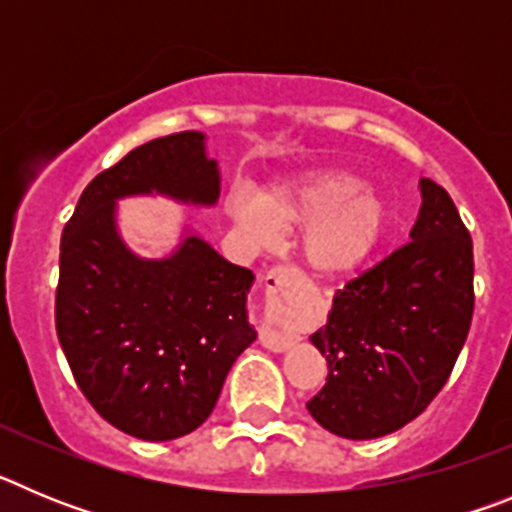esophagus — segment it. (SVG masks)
<instances>
[{
	"instance_id": "esophagus-1",
	"label": "esophagus",
	"mask_w": 512,
	"mask_h": 512,
	"mask_svg": "<svg viewBox=\"0 0 512 512\" xmlns=\"http://www.w3.org/2000/svg\"><path fill=\"white\" fill-rule=\"evenodd\" d=\"M289 279H292V269H287V266H274V269H269L264 274L266 292H277V289L282 287L284 282H289ZM261 346L282 354V351L295 346V336H292V333H284V330L264 328L261 330Z\"/></svg>"
}]
</instances>
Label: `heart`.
Returning a JSON list of instances; mask_svg holds the SVG:
<instances>
[{
	"instance_id": "obj_1",
	"label": "heart",
	"mask_w": 512,
	"mask_h": 512,
	"mask_svg": "<svg viewBox=\"0 0 512 512\" xmlns=\"http://www.w3.org/2000/svg\"><path fill=\"white\" fill-rule=\"evenodd\" d=\"M235 228L256 246L277 241L282 228L300 230V256L318 279L359 271L390 233V207L351 171L315 169L269 184L261 194L235 189L225 197Z\"/></svg>"
}]
</instances>
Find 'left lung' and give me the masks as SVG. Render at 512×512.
Returning a JSON list of instances; mask_svg holds the SVG:
<instances>
[{"label": "left lung", "mask_w": 512, "mask_h": 512, "mask_svg": "<svg viewBox=\"0 0 512 512\" xmlns=\"http://www.w3.org/2000/svg\"><path fill=\"white\" fill-rule=\"evenodd\" d=\"M420 197L410 243L338 289L328 323L310 336L328 379L307 410L341 438H382L418 418L467 341L472 235L446 189L420 179Z\"/></svg>", "instance_id": "8db88e82"}]
</instances>
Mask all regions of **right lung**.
<instances>
[{
    "mask_svg": "<svg viewBox=\"0 0 512 512\" xmlns=\"http://www.w3.org/2000/svg\"><path fill=\"white\" fill-rule=\"evenodd\" d=\"M164 194L212 207L220 171L197 130L143 143L97 174L61 235L56 333L79 390L107 423L143 441L187 436L210 418L235 359L256 341L253 271L187 233L143 259L117 230V200Z\"/></svg>",
    "mask_w": 512,
    "mask_h": 512,
    "instance_id": "right-lung-1",
    "label": "right lung"
}]
</instances>
